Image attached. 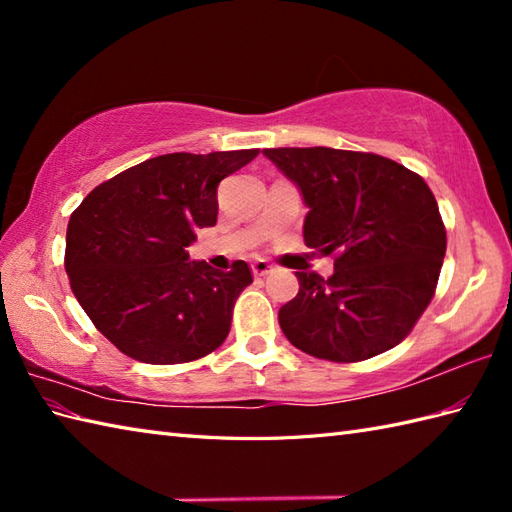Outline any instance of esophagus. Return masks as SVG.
Here are the masks:
<instances>
[{
    "instance_id": "1",
    "label": "esophagus",
    "mask_w": 512,
    "mask_h": 512,
    "mask_svg": "<svg viewBox=\"0 0 512 512\" xmlns=\"http://www.w3.org/2000/svg\"><path fill=\"white\" fill-rule=\"evenodd\" d=\"M270 270H273V266H270L266 259H255V262H253V275H257V277L268 275Z\"/></svg>"
}]
</instances>
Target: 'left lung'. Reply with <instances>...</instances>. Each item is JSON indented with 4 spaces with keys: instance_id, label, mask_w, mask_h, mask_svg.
Instances as JSON below:
<instances>
[{
    "instance_id": "left-lung-1",
    "label": "left lung",
    "mask_w": 512,
    "mask_h": 512,
    "mask_svg": "<svg viewBox=\"0 0 512 512\" xmlns=\"http://www.w3.org/2000/svg\"><path fill=\"white\" fill-rule=\"evenodd\" d=\"M308 206L303 239L334 257L332 277L295 273L279 308L286 339L310 356L365 361L396 347L427 310L447 253L438 202L398 162L330 147L264 149Z\"/></svg>"
}]
</instances>
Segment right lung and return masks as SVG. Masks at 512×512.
Returning a JSON list of instances; mask_svg holds the SVG:
<instances>
[{
  "instance_id": "1",
  "label": "right lung",
  "mask_w": 512,
  "mask_h": 512,
  "mask_svg": "<svg viewBox=\"0 0 512 512\" xmlns=\"http://www.w3.org/2000/svg\"><path fill=\"white\" fill-rule=\"evenodd\" d=\"M259 149L165 154L88 193L70 217L65 270L85 314L140 363H189L220 347L253 275L189 262L195 231L217 222V184Z\"/></svg>"
}]
</instances>
